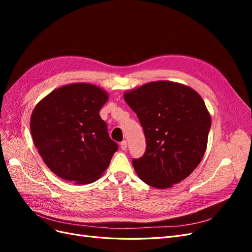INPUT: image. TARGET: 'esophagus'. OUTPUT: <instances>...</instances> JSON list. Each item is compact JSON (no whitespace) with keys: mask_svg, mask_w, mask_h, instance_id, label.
<instances>
[{"mask_svg":"<svg viewBox=\"0 0 252 252\" xmlns=\"http://www.w3.org/2000/svg\"><path fill=\"white\" fill-rule=\"evenodd\" d=\"M120 146H121V149H122V150H126V149H127V142H126L125 140L122 141L121 144H120Z\"/></svg>","mask_w":252,"mask_h":252,"instance_id":"obj_1","label":"esophagus"}]
</instances>
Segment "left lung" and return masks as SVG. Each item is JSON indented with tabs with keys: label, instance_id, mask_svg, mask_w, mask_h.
Returning a JSON list of instances; mask_svg holds the SVG:
<instances>
[{
	"label": "left lung",
	"instance_id": "8db88e82",
	"mask_svg": "<svg viewBox=\"0 0 252 252\" xmlns=\"http://www.w3.org/2000/svg\"><path fill=\"white\" fill-rule=\"evenodd\" d=\"M124 100L146 138L144 156L132 159L139 178L158 189L186 179L205 155L211 126L201 95L183 84L157 81L127 91Z\"/></svg>",
	"mask_w": 252,
	"mask_h": 252
}]
</instances>
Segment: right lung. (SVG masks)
Returning a JSON list of instances; mask_svg holds the SVG:
<instances>
[{
  "mask_svg": "<svg viewBox=\"0 0 252 252\" xmlns=\"http://www.w3.org/2000/svg\"><path fill=\"white\" fill-rule=\"evenodd\" d=\"M107 100L101 87L73 83L51 91L35 105L30 118L33 144L61 179L89 184L107 169L118 150L98 113Z\"/></svg>",
  "mask_w": 252,
  "mask_h": 252,
  "instance_id": "add662e5",
  "label": "right lung"
}]
</instances>
